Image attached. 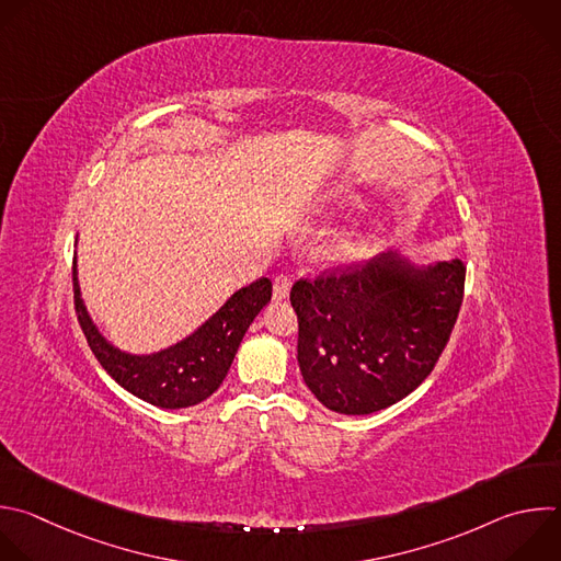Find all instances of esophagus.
<instances>
[{
    "mask_svg": "<svg viewBox=\"0 0 561 561\" xmlns=\"http://www.w3.org/2000/svg\"><path fill=\"white\" fill-rule=\"evenodd\" d=\"M290 275H286V273H282V275H277L275 279H273V299L275 301H282V299H286L288 297V293H290Z\"/></svg>",
    "mask_w": 561,
    "mask_h": 561,
    "instance_id": "34e87169",
    "label": "esophagus"
}]
</instances>
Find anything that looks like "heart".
Wrapping results in <instances>:
<instances>
[{
  "label": "heart",
  "mask_w": 561,
  "mask_h": 561,
  "mask_svg": "<svg viewBox=\"0 0 561 561\" xmlns=\"http://www.w3.org/2000/svg\"><path fill=\"white\" fill-rule=\"evenodd\" d=\"M367 249V242L365 240H352L350 244H347V251L350 253H363Z\"/></svg>",
  "instance_id": "1"
}]
</instances>
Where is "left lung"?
Masks as SVG:
<instances>
[{"instance_id":"8db88e82","label":"left lung","mask_w":561,"mask_h":561,"mask_svg":"<svg viewBox=\"0 0 561 561\" xmlns=\"http://www.w3.org/2000/svg\"><path fill=\"white\" fill-rule=\"evenodd\" d=\"M460 260L414 266L399 253L293 284L297 360L328 410L360 416L414 392L443 354L465 293Z\"/></svg>"}]
</instances>
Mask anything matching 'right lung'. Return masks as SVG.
<instances>
[{
    "instance_id": "add662e5",
    "label": "right lung",
    "mask_w": 561,
    "mask_h": 561,
    "mask_svg": "<svg viewBox=\"0 0 561 561\" xmlns=\"http://www.w3.org/2000/svg\"><path fill=\"white\" fill-rule=\"evenodd\" d=\"M72 286L77 319L103 369L129 394L164 410L198 405L222 386L242 336L273 295L271 279L262 277L233 293L214 317L175 345L153 354H129L114 347L90 319L77 268Z\"/></svg>"
}]
</instances>
